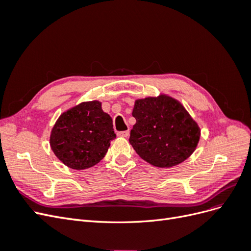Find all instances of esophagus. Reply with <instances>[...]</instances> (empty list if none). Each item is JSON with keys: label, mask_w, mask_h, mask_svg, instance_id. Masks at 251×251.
Returning <instances> with one entry per match:
<instances>
[{"label": "esophagus", "mask_w": 251, "mask_h": 251, "mask_svg": "<svg viewBox=\"0 0 251 251\" xmlns=\"http://www.w3.org/2000/svg\"><path fill=\"white\" fill-rule=\"evenodd\" d=\"M117 135L119 136V137H127L128 135H130V131H123V132H118Z\"/></svg>", "instance_id": "1"}]
</instances>
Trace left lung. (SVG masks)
Returning a JSON list of instances; mask_svg holds the SVG:
<instances>
[{
  "label": "left lung",
  "mask_w": 251,
  "mask_h": 251,
  "mask_svg": "<svg viewBox=\"0 0 251 251\" xmlns=\"http://www.w3.org/2000/svg\"><path fill=\"white\" fill-rule=\"evenodd\" d=\"M136 119L130 143L143 160L157 168H172L193 154L200 128L179 101L170 96L135 101Z\"/></svg>",
  "instance_id": "left-lung-1"
}]
</instances>
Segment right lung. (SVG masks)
<instances>
[{
	"label": "right lung",
	"mask_w": 251,
	"mask_h": 251,
	"mask_svg": "<svg viewBox=\"0 0 251 251\" xmlns=\"http://www.w3.org/2000/svg\"><path fill=\"white\" fill-rule=\"evenodd\" d=\"M116 138L113 120L101 109V102H81L59 116L50 135L55 156L73 170L97 164Z\"/></svg>",
	"instance_id": "add662e5"
}]
</instances>
